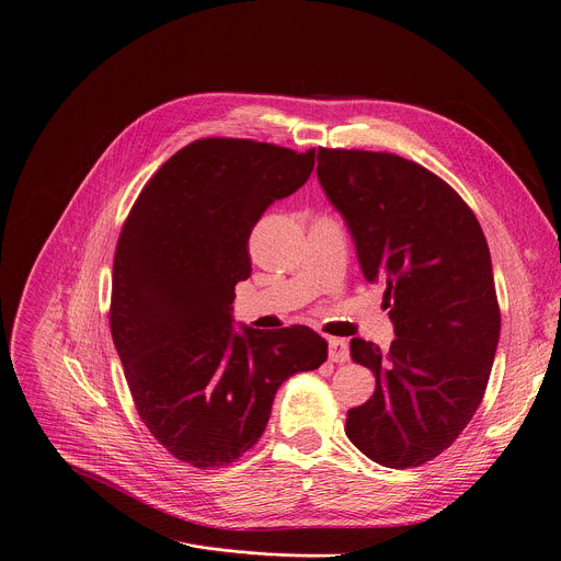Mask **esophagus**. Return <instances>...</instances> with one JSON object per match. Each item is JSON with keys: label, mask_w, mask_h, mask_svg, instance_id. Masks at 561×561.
Here are the masks:
<instances>
[{"label": "esophagus", "mask_w": 561, "mask_h": 561, "mask_svg": "<svg viewBox=\"0 0 561 561\" xmlns=\"http://www.w3.org/2000/svg\"><path fill=\"white\" fill-rule=\"evenodd\" d=\"M328 356L330 360L334 363H345L350 358V347H347V341L345 339H328Z\"/></svg>", "instance_id": "1"}]
</instances>
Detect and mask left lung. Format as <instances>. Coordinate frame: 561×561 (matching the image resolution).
<instances>
[{
  "instance_id": "8db88e82",
  "label": "left lung",
  "mask_w": 561,
  "mask_h": 561,
  "mask_svg": "<svg viewBox=\"0 0 561 561\" xmlns=\"http://www.w3.org/2000/svg\"><path fill=\"white\" fill-rule=\"evenodd\" d=\"M317 160L363 277L386 286L397 334L390 350L350 341L377 388L347 410L345 434L383 467H421L462 434L489 383L500 308L484 233L451 186L414 160L323 147Z\"/></svg>"
}]
</instances>
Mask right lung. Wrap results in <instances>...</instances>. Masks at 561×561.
I'll return each mask as SVG.
<instances>
[{
    "label": "right lung",
    "instance_id": "add662e5",
    "mask_svg": "<svg viewBox=\"0 0 561 561\" xmlns=\"http://www.w3.org/2000/svg\"><path fill=\"white\" fill-rule=\"evenodd\" d=\"M312 167L314 149L203 138L156 171L123 225L112 339L138 416L180 462H236L264 434L279 386L328 358L306 325L238 332L231 314L253 227Z\"/></svg>",
    "mask_w": 561,
    "mask_h": 561
}]
</instances>
